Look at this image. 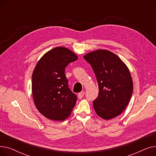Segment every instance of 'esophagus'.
<instances>
[{
    "label": "esophagus",
    "mask_w": 156,
    "mask_h": 156,
    "mask_svg": "<svg viewBox=\"0 0 156 156\" xmlns=\"http://www.w3.org/2000/svg\"><path fill=\"white\" fill-rule=\"evenodd\" d=\"M85 95V92H84V91H82V92H80V93L78 94V99H82V97H83V95Z\"/></svg>",
    "instance_id": "1"
}]
</instances>
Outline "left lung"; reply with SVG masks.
I'll return each instance as SVG.
<instances>
[{"mask_svg":"<svg viewBox=\"0 0 156 156\" xmlns=\"http://www.w3.org/2000/svg\"><path fill=\"white\" fill-rule=\"evenodd\" d=\"M83 58L92 66L99 85V95L93 102L95 112L106 120L120 115L133 90L126 65L117 55L103 49L89 52Z\"/></svg>","mask_w":156,"mask_h":156,"instance_id":"8db88e82","label":"left lung"}]
</instances>
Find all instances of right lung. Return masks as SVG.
Wrapping results in <instances>:
<instances>
[{"label": "right lung", "instance_id": "right-lung-1", "mask_svg": "<svg viewBox=\"0 0 156 156\" xmlns=\"http://www.w3.org/2000/svg\"><path fill=\"white\" fill-rule=\"evenodd\" d=\"M78 56L68 48L58 47L46 52L33 72L31 89L38 111L54 121L68 118L77 101L69 88L65 68Z\"/></svg>", "mask_w": 156, "mask_h": 156}]
</instances>
